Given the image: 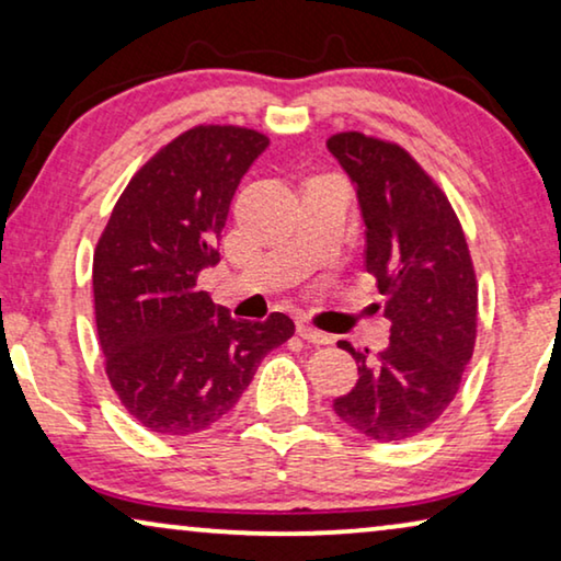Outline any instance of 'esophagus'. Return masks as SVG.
<instances>
[{
	"instance_id": "1",
	"label": "esophagus",
	"mask_w": 561,
	"mask_h": 561,
	"mask_svg": "<svg viewBox=\"0 0 561 561\" xmlns=\"http://www.w3.org/2000/svg\"><path fill=\"white\" fill-rule=\"evenodd\" d=\"M296 334L301 336V340L311 342V344H329V342H332V336H329L327 332H319V329L311 327L309 321H298Z\"/></svg>"
}]
</instances>
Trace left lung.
Masks as SVG:
<instances>
[{"label": "left lung", "mask_w": 561, "mask_h": 561, "mask_svg": "<svg viewBox=\"0 0 561 561\" xmlns=\"http://www.w3.org/2000/svg\"><path fill=\"white\" fill-rule=\"evenodd\" d=\"M357 194L365 267L378 278L388 347L370 355L340 342L357 382L334 413L375 442L411 439L455 401L474 350L478 286L457 214L442 188L398 145L359 133L327 140Z\"/></svg>", "instance_id": "8db88e82"}]
</instances>
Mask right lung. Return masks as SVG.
Here are the masks:
<instances>
[{"label":"right lung","instance_id":"obj_1","mask_svg":"<svg viewBox=\"0 0 561 561\" xmlns=\"http://www.w3.org/2000/svg\"><path fill=\"white\" fill-rule=\"evenodd\" d=\"M267 137L194 127L148 160L114 206L94 252V309L106 375L145 428L183 436L234 409L267 352L294 336L286 313L232 319L198 290L242 175Z\"/></svg>","mask_w":561,"mask_h":561}]
</instances>
